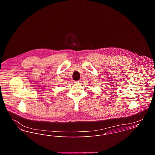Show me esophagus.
Returning a JSON list of instances; mask_svg holds the SVG:
<instances>
[{
    "label": "esophagus",
    "instance_id": "obj_1",
    "mask_svg": "<svg viewBox=\"0 0 155 155\" xmlns=\"http://www.w3.org/2000/svg\"><path fill=\"white\" fill-rule=\"evenodd\" d=\"M80 82H81L80 81H76L74 82V83H75V84H80Z\"/></svg>",
    "mask_w": 155,
    "mask_h": 155
}]
</instances>
